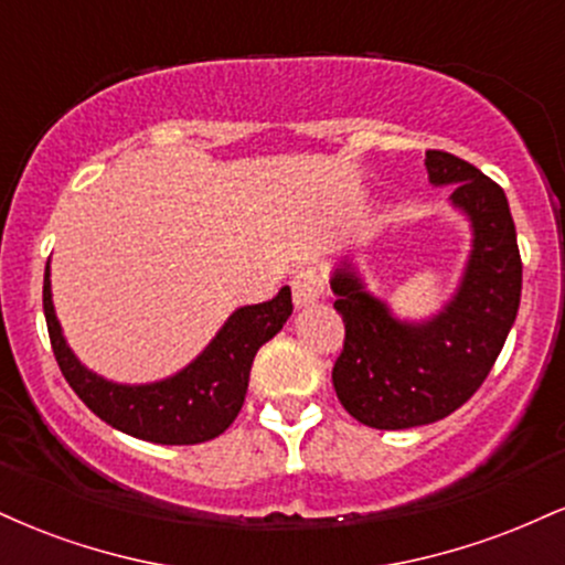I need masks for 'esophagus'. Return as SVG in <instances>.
<instances>
[{
	"instance_id": "34e87169",
	"label": "esophagus",
	"mask_w": 565,
	"mask_h": 565,
	"mask_svg": "<svg viewBox=\"0 0 565 565\" xmlns=\"http://www.w3.org/2000/svg\"><path fill=\"white\" fill-rule=\"evenodd\" d=\"M323 295H327V287H323V278L316 268L297 270V276L291 278V300H295V308H310Z\"/></svg>"
}]
</instances>
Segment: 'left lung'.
I'll return each mask as SVG.
<instances>
[{
	"label": "left lung",
	"instance_id": "8db88e82",
	"mask_svg": "<svg viewBox=\"0 0 565 565\" xmlns=\"http://www.w3.org/2000/svg\"><path fill=\"white\" fill-rule=\"evenodd\" d=\"M433 185H451L472 246L451 300L425 321H404L366 291L348 260L332 274L345 345L332 382L350 417L377 430H406L457 412L489 377L521 305V252L504 191L465 159L425 153Z\"/></svg>",
	"mask_w": 565,
	"mask_h": 565
}]
</instances>
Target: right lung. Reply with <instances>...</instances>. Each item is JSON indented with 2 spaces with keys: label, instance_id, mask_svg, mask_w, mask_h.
<instances>
[{
  "label": "right lung",
  "instance_id": "obj_1",
  "mask_svg": "<svg viewBox=\"0 0 565 565\" xmlns=\"http://www.w3.org/2000/svg\"><path fill=\"white\" fill-rule=\"evenodd\" d=\"M42 302L57 366L89 412L127 436L164 446L204 444L228 430L242 412L257 350L281 332L291 316V289L281 287L274 300L233 310L210 345L172 377L125 385L89 372L68 348L55 316L50 263Z\"/></svg>",
  "mask_w": 565,
  "mask_h": 565
}]
</instances>
